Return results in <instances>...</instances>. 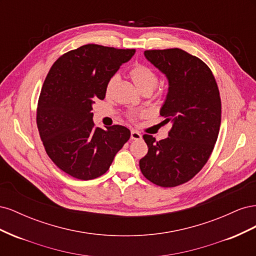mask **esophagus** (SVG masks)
<instances>
[{"label": "esophagus", "instance_id": "esophagus-1", "mask_svg": "<svg viewBox=\"0 0 256 256\" xmlns=\"http://www.w3.org/2000/svg\"><path fill=\"white\" fill-rule=\"evenodd\" d=\"M131 140H141L142 134L140 132H138L136 130H131V136H130Z\"/></svg>", "mask_w": 256, "mask_h": 256}]
</instances>
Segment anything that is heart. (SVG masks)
<instances>
[{
    "mask_svg": "<svg viewBox=\"0 0 256 256\" xmlns=\"http://www.w3.org/2000/svg\"><path fill=\"white\" fill-rule=\"evenodd\" d=\"M129 76H130V78L132 79V81L134 82V84L136 85V88L141 92H144V90L152 92L154 88H156V85L158 84V81H159L157 72H154V69L150 68V66H146L143 64L134 65L132 68L130 69ZM116 81H118V76H111L110 80L108 81L106 86V90L108 92L112 90ZM140 115H142L141 112H130L128 114L129 118L132 120L138 118Z\"/></svg>",
    "mask_w": 256,
    "mask_h": 256,
    "instance_id": "1",
    "label": "heart"
}]
</instances>
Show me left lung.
<instances>
[{
    "instance_id": "left-lung-1",
    "label": "left lung",
    "mask_w": 256,
    "mask_h": 256,
    "mask_svg": "<svg viewBox=\"0 0 256 256\" xmlns=\"http://www.w3.org/2000/svg\"><path fill=\"white\" fill-rule=\"evenodd\" d=\"M144 56L168 80L160 115L172 128L159 142L143 136L148 152L140 168L152 184L176 187L192 180L210 157L221 124L220 92L210 68L188 52L146 50Z\"/></svg>"
}]
</instances>
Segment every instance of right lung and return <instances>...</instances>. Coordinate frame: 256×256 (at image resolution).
<instances>
[{
    "mask_svg": "<svg viewBox=\"0 0 256 256\" xmlns=\"http://www.w3.org/2000/svg\"><path fill=\"white\" fill-rule=\"evenodd\" d=\"M136 53L84 44L60 56L50 69L38 99L36 122L46 152L58 168L81 180L109 170L130 138V130L95 127L92 104L106 97L111 76Z\"/></svg>",
    "mask_w": 256,
    "mask_h": 256,
    "instance_id": "add662e5",
    "label": "right lung"
}]
</instances>
